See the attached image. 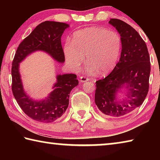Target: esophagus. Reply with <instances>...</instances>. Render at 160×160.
<instances>
[{"instance_id":"esophagus-1","label":"esophagus","mask_w":160,"mask_h":160,"mask_svg":"<svg viewBox=\"0 0 160 160\" xmlns=\"http://www.w3.org/2000/svg\"><path fill=\"white\" fill-rule=\"evenodd\" d=\"M89 79L88 78H86L85 76H80V82H87L88 81Z\"/></svg>"}]
</instances>
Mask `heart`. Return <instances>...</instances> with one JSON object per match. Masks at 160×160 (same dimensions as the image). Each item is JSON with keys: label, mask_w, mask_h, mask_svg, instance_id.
Returning <instances> with one entry per match:
<instances>
[{"label": "heart", "mask_w": 160, "mask_h": 160, "mask_svg": "<svg viewBox=\"0 0 160 160\" xmlns=\"http://www.w3.org/2000/svg\"><path fill=\"white\" fill-rule=\"evenodd\" d=\"M121 46V37L118 32L91 27L75 32L72 42H65L63 53L68 66L74 71L80 68L85 56L88 73L98 71L100 75H105L116 66Z\"/></svg>", "instance_id": "heart-1"}]
</instances>
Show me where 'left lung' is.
<instances>
[{
	"mask_svg": "<svg viewBox=\"0 0 160 160\" xmlns=\"http://www.w3.org/2000/svg\"><path fill=\"white\" fill-rule=\"evenodd\" d=\"M109 23L120 34L122 41L121 58L112 72L96 82L94 100L103 114L120 117L129 114L141 105L149 90L150 56L147 45L138 32L118 19ZM125 88L126 98L119 100L117 94Z\"/></svg>",
	"mask_w": 160,
	"mask_h": 160,
	"instance_id": "obj_1",
	"label": "left lung"
}]
</instances>
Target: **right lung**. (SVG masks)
Wrapping results in <instances>:
<instances>
[{"label": "right lung", "instance_id": "1", "mask_svg": "<svg viewBox=\"0 0 160 160\" xmlns=\"http://www.w3.org/2000/svg\"><path fill=\"white\" fill-rule=\"evenodd\" d=\"M69 25L66 23L45 21L36 27L22 42L16 51L12 63V91L22 110L29 117L39 122L52 123L63 114L69 104L70 91L78 85L75 74L58 75L54 90L44 99L34 100L23 89L19 66L29 54L37 51L47 53L54 60L65 61L61 38Z\"/></svg>", "mask_w": 160, "mask_h": 160}]
</instances>
